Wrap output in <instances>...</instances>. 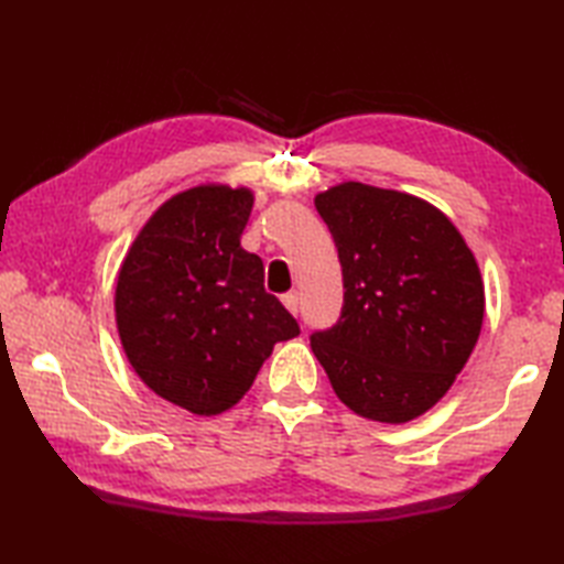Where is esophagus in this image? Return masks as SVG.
<instances>
[{
  "label": "esophagus",
  "mask_w": 564,
  "mask_h": 564,
  "mask_svg": "<svg viewBox=\"0 0 564 564\" xmlns=\"http://www.w3.org/2000/svg\"><path fill=\"white\" fill-rule=\"evenodd\" d=\"M281 301H283L285 307L291 310L293 315H297V303H301V301H297V293H285V295L281 297Z\"/></svg>",
  "instance_id": "esophagus-1"
}]
</instances>
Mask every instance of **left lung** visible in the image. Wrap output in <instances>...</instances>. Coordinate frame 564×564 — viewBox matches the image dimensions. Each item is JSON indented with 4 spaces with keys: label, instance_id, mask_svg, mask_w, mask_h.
<instances>
[{
    "label": "left lung",
    "instance_id": "obj_1",
    "mask_svg": "<svg viewBox=\"0 0 564 564\" xmlns=\"http://www.w3.org/2000/svg\"><path fill=\"white\" fill-rule=\"evenodd\" d=\"M339 251L344 307L310 346L358 416L404 424L451 390L485 317L475 254L446 215L402 191L344 182L315 196Z\"/></svg>",
    "mask_w": 564,
    "mask_h": 564
}]
</instances>
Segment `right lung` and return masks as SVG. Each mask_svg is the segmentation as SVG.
Here are the masks:
<instances>
[{"label": "right lung", "instance_id": "obj_1", "mask_svg": "<svg viewBox=\"0 0 564 564\" xmlns=\"http://www.w3.org/2000/svg\"><path fill=\"white\" fill-rule=\"evenodd\" d=\"M254 194L200 184L164 200L116 281V327L145 386L198 416L245 398L275 341L301 327L263 291V263L239 245Z\"/></svg>", "mask_w": 564, "mask_h": 564}]
</instances>
